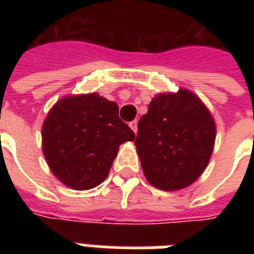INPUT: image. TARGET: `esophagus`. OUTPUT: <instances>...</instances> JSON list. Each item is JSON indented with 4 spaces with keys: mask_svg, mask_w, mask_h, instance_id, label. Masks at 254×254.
Masks as SVG:
<instances>
[{
    "mask_svg": "<svg viewBox=\"0 0 254 254\" xmlns=\"http://www.w3.org/2000/svg\"><path fill=\"white\" fill-rule=\"evenodd\" d=\"M137 124H138V121H137V120H134V121H131V123L129 124V127L133 129V131H134V133H137Z\"/></svg>",
    "mask_w": 254,
    "mask_h": 254,
    "instance_id": "obj_1",
    "label": "esophagus"
}]
</instances>
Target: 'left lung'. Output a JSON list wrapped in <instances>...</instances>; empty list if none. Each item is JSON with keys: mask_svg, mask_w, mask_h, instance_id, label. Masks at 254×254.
Instances as JSON below:
<instances>
[{"mask_svg": "<svg viewBox=\"0 0 254 254\" xmlns=\"http://www.w3.org/2000/svg\"><path fill=\"white\" fill-rule=\"evenodd\" d=\"M215 133L208 109L193 93L155 96L139 119L134 141L147 181L165 191L193 183L208 165Z\"/></svg>", "mask_w": 254, "mask_h": 254, "instance_id": "obj_1", "label": "left lung"}]
</instances>
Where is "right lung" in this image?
Masks as SVG:
<instances>
[{
  "instance_id": "right-lung-1",
  "label": "right lung",
  "mask_w": 254,
  "mask_h": 254,
  "mask_svg": "<svg viewBox=\"0 0 254 254\" xmlns=\"http://www.w3.org/2000/svg\"><path fill=\"white\" fill-rule=\"evenodd\" d=\"M134 131L105 97L68 96L49 112L42 127L43 154L54 175L73 190H89L108 177L121 143Z\"/></svg>"
}]
</instances>
